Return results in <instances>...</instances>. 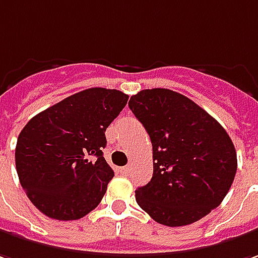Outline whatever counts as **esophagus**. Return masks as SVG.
Here are the masks:
<instances>
[{
    "instance_id": "obj_1",
    "label": "esophagus",
    "mask_w": 258,
    "mask_h": 258,
    "mask_svg": "<svg viewBox=\"0 0 258 258\" xmlns=\"http://www.w3.org/2000/svg\"><path fill=\"white\" fill-rule=\"evenodd\" d=\"M120 170L122 174H128L130 171H131V167H130V165H125V167H121Z\"/></svg>"
}]
</instances>
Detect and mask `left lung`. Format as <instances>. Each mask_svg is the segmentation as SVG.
<instances>
[{"label":"left lung","instance_id":"obj_1","mask_svg":"<svg viewBox=\"0 0 258 258\" xmlns=\"http://www.w3.org/2000/svg\"><path fill=\"white\" fill-rule=\"evenodd\" d=\"M128 105L153 144V177L136 190L138 206L168 227L188 226L218 207L237 171L234 144L220 122L167 88L143 90Z\"/></svg>","mask_w":258,"mask_h":258}]
</instances>
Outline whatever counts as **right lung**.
<instances>
[{
    "mask_svg": "<svg viewBox=\"0 0 258 258\" xmlns=\"http://www.w3.org/2000/svg\"><path fill=\"white\" fill-rule=\"evenodd\" d=\"M128 95L88 88L70 95L27 122L15 147L18 178L31 203L47 217L68 221L93 211L114 171L102 157L105 130Z\"/></svg>",
    "mask_w": 258,
    "mask_h": 258,
    "instance_id": "1",
    "label": "right lung"
}]
</instances>
